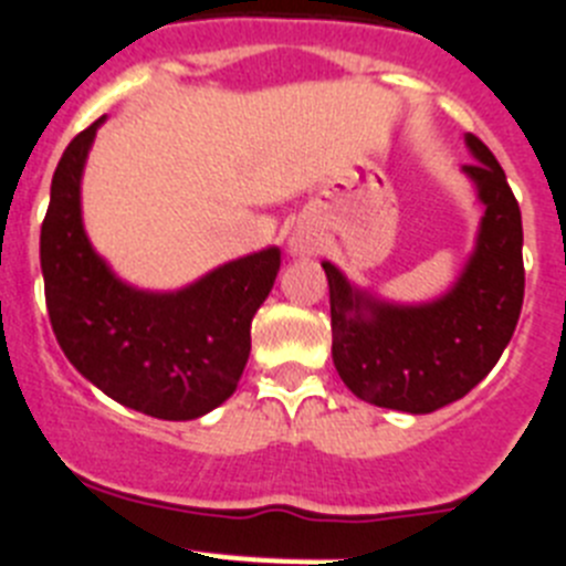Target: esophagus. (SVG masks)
<instances>
[{
    "label": "esophagus",
    "instance_id": "1",
    "mask_svg": "<svg viewBox=\"0 0 566 566\" xmlns=\"http://www.w3.org/2000/svg\"><path fill=\"white\" fill-rule=\"evenodd\" d=\"M313 251H315L313 233L304 231V228H298V231L290 237V253H298V256H310Z\"/></svg>",
    "mask_w": 566,
    "mask_h": 566
}]
</instances>
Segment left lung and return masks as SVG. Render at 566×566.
I'll return each mask as SVG.
<instances>
[{
    "instance_id": "left-lung-1",
    "label": "left lung",
    "mask_w": 566,
    "mask_h": 566,
    "mask_svg": "<svg viewBox=\"0 0 566 566\" xmlns=\"http://www.w3.org/2000/svg\"><path fill=\"white\" fill-rule=\"evenodd\" d=\"M462 166L485 202L465 271L442 298L417 307L369 298L324 262L333 315V364L366 403L429 415L465 397L513 338L524 298L522 211L507 177L476 135Z\"/></svg>"
}]
</instances>
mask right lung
<instances>
[{
	"label": "right lung",
	"instance_id": "obj_1",
	"mask_svg": "<svg viewBox=\"0 0 566 566\" xmlns=\"http://www.w3.org/2000/svg\"><path fill=\"white\" fill-rule=\"evenodd\" d=\"M104 118L70 140L42 222L50 324L70 364L112 400L160 420H195L237 391L251 321L276 282L282 251L228 262L177 293L120 282L81 222V171Z\"/></svg>",
	"mask_w": 566,
	"mask_h": 566
}]
</instances>
